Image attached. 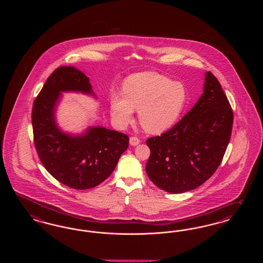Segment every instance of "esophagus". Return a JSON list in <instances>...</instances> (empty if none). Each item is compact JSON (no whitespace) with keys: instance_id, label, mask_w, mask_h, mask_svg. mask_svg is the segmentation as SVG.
I'll use <instances>...</instances> for the list:
<instances>
[{"instance_id":"34e87169","label":"esophagus","mask_w":263,"mask_h":263,"mask_svg":"<svg viewBox=\"0 0 263 263\" xmlns=\"http://www.w3.org/2000/svg\"><path fill=\"white\" fill-rule=\"evenodd\" d=\"M129 143L131 146H137L138 144H140V140L137 137H131L129 139Z\"/></svg>"}]
</instances>
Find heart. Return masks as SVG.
<instances>
[{
	"mask_svg": "<svg viewBox=\"0 0 263 263\" xmlns=\"http://www.w3.org/2000/svg\"><path fill=\"white\" fill-rule=\"evenodd\" d=\"M183 84L157 72H141L126 78L122 95H112L110 111L119 125H126L138 110L140 124L151 134H161L175 125L186 104Z\"/></svg>",
	"mask_w": 263,
	"mask_h": 263,
	"instance_id": "1",
	"label": "heart"
}]
</instances>
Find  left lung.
Here are the masks:
<instances>
[{"label": "left lung", "mask_w": 263, "mask_h": 263, "mask_svg": "<svg viewBox=\"0 0 263 263\" xmlns=\"http://www.w3.org/2000/svg\"><path fill=\"white\" fill-rule=\"evenodd\" d=\"M203 93L172 129L147 140L151 155L146 172L151 180L171 193L200 186L216 172L225 155L234 115L219 81L204 78Z\"/></svg>", "instance_id": "8db88e82"}]
</instances>
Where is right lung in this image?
I'll return each instance as SVG.
<instances>
[{"mask_svg":"<svg viewBox=\"0 0 263 263\" xmlns=\"http://www.w3.org/2000/svg\"><path fill=\"white\" fill-rule=\"evenodd\" d=\"M62 92H81L97 99L85 73L71 66L57 68L33 102L31 122L38 157L63 184L74 189L95 187L112 174L128 148L129 138L101 126L88 127L76 135L64 132L56 121Z\"/></svg>","mask_w":263,"mask_h":263,"instance_id":"right-lung-1","label":"right lung"}]
</instances>
